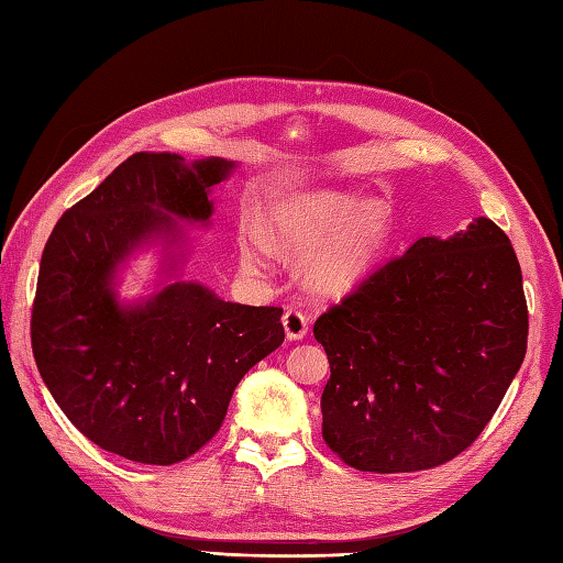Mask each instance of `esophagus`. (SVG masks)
<instances>
[{
	"label": "esophagus",
	"instance_id": "esophagus-1",
	"mask_svg": "<svg viewBox=\"0 0 563 563\" xmlns=\"http://www.w3.org/2000/svg\"><path fill=\"white\" fill-rule=\"evenodd\" d=\"M283 327H285V336L288 341H302L309 331V319L300 312V309H288L283 314Z\"/></svg>",
	"mask_w": 563,
	"mask_h": 563
}]
</instances>
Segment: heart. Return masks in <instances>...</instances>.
<instances>
[{
  "instance_id": "heart-1",
  "label": "heart",
  "mask_w": 563,
  "mask_h": 563,
  "mask_svg": "<svg viewBox=\"0 0 563 563\" xmlns=\"http://www.w3.org/2000/svg\"><path fill=\"white\" fill-rule=\"evenodd\" d=\"M397 232V214L387 200L355 190L314 188L275 200L268 210V242L275 251L302 258L307 288L321 297L355 292L375 273ZM266 236L249 234L242 261L249 268L266 263Z\"/></svg>"
}]
</instances>
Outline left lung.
<instances>
[{
    "instance_id": "1",
    "label": "left lung",
    "mask_w": 563,
    "mask_h": 563,
    "mask_svg": "<svg viewBox=\"0 0 563 563\" xmlns=\"http://www.w3.org/2000/svg\"><path fill=\"white\" fill-rule=\"evenodd\" d=\"M331 377L321 433L361 472H421L479 438L528 351L510 239L476 218L421 236L314 324Z\"/></svg>"
}]
</instances>
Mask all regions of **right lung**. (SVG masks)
Segmentation results:
<instances>
[{
  "label": "right lung",
  "instance_id": "right-lung-1",
  "mask_svg": "<svg viewBox=\"0 0 563 563\" xmlns=\"http://www.w3.org/2000/svg\"><path fill=\"white\" fill-rule=\"evenodd\" d=\"M234 162L137 152L71 206L47 239L31 343L79 433L140 464L188 460L218 433L239 382L285 341L280 307L224 302L184 278V222L208 227ZM161 249L155 290L123 301L120 275Z\"/></svg>",
  "mask_w": 563,
  "mask_h": 563
}]
</instances>
